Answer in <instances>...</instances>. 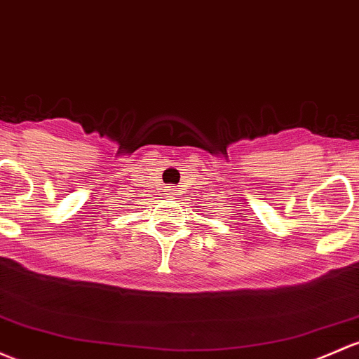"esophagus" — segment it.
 <instances>
[{
    "mask_svg": "<svg viewBox=\"0 0 359 359\" xmlns=\"http://www.w3.org/2000/svg\"><path fill=\"white\" fill-rule=\"evenodd\" d=\"M167 194H170V198H173V196L179 194V189H177L175 186H168L167 187Z\"/></svg>",
    "mask_w": 359,
    "mask_h": 359,
    "instance_id": "obj_1",
    "label": "esophagus"
}]
</instances>
